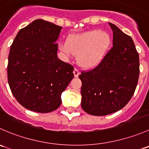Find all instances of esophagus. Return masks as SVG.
<instances>
[{"instance_id":"esophagus-1","label":"esophagus","mask_w":149,"mask_h":149,"mask_svg":"<svg viewBox=\"0 0 149 149\" xmlns=\"http://www.w3.org/2000/svg\"><path fill=\"white\" fill-rule=\"evenodd\" d=\"M73 74H74V77H78L79 75L80 74V73H79V71L77 70V69L75 68L74 70H73Z\"/></svg>"}]
</instances>
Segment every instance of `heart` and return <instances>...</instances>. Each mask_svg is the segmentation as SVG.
<instances>
[{
  "label": "heart",
  "instance_id": "obj_1",
  "mask_svg": "<svg viewBox=\"0 0 149 149\" xmlns=\"http://www.w3.org/2000/svg\"><path fill=\"white\" fill-rule=\"evenodd\" d=\"M112 42L109 33L95 29L70 36L67 42L60 43L59 48L68 58L78 55V63L81 66L92 68L103 61L110 49Z\"/></svg>",
  "mask_w": 149,
  "mask_h": 149
}]
</instances>
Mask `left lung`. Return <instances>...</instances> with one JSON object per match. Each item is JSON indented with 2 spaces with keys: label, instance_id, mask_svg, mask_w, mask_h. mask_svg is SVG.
Listing matches in <instances>:
<instances>
[{
  "label": "left lung",
  "instance_id": "obj_1",
  "mask_svg": "<svg viewBox=\"0 0 149 149\" xmlns=\"http://www.w3.org/2000/svg\"><path fill=\"white\" fill-rule=\"evenodd\" d=\"M113 47L97 67L82 72L81 107L91 115L119 111L130 101L139 77V55L130 37L112 23Z\"/></svg>",
  "mask_w": 149,
  "mask_h": 149
}]
</instances>
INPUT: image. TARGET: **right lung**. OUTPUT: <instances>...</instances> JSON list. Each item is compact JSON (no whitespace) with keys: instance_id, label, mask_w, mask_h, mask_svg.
<instances>
[{"instance_id":"1","label":"right lung","mask_w":149,"mask_h":149,"mask_svg":"<svg viewBox=\"0 0 149 149\" xmlns=\"http://www.w3.org/2000/svg\"><path fill=\"white\" fill-rule=\"evenodd\" d=\"M62 27L37 19L19 30L10 46L7 67L12 94L24 107L47 113L61 104V94L73 79V67L59 60Z\"/></svg>"}]
</instances>
